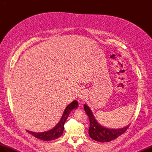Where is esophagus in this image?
I'll list each match as a JSON object with an SVG mask.
<instances>
[{"label": "esophagus", "mask_w": 152, "mask_h": 152, "mask_svg": "<svg viewBox=\"0 0 152 152\" xmlns=\"http://www.w3.org/2000/svg\"><path fill=\"white\" fill-rule=\"evenodd\" d=\"M79 97L80 99H84L86 98V94H85L84 93H82V92H81V93H80L79 94Z\"/></svg>", "instance_id": "1"}]
</instances>
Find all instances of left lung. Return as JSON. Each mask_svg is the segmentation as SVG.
Segmentation results:
<instances>
[{
    "label": "left lung",
    "mask_w": 152,
    "mask_h": 152,
    "mask_svg": "<svg viewBox=\"0 0 152 152\" xmlns=\"http://www.w3.org/2000/svg\"><path fill=\"white\" fill-rule=\"evenodd\" d=\"M84 108L87 116L89 117L90 122L89 134L92 139L96 141L104 142L113 140L124 134L129 127V125H128L125 127L120 129L106 128L96 121L93 112L88 106L84 104Z\"/></svg>",
    "instance_id": "left-lung-1"
}]
</instances>
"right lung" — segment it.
<instances>
[{"instance_id":"obj_1","label":"right lung","mask_w":152,"mask_h":152,"mask_svg":"<svg viewBox=\"0 0 152 152\" xmlns=\"http://www.w3.org/2000/svg\"><path fill=\"white\" fill-rule=\"evenodd\" d=\"M78 102L76 100L69 104L66 107L65 111L63 112V115L59 122L56 124V126L54 127L52 129L49 131L42 132H34L29 131H26L31 135H33L37 138L44 141H51L56 140L60 137L64 131V124H65L66 118H68L69 114L73 109H75L78 107Z\"/></svg>"}]
</instances>
